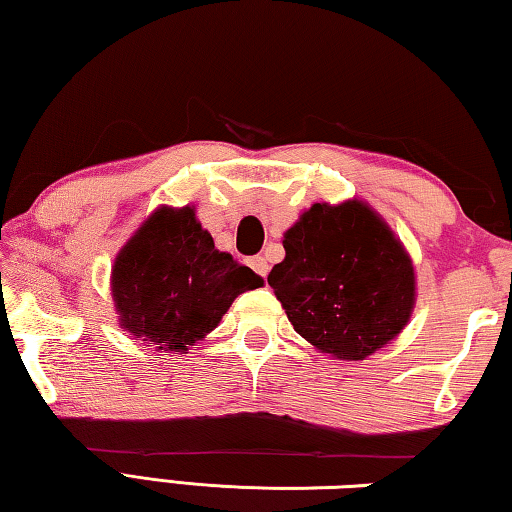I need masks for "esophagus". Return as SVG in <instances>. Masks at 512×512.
<instances>
[{"label":"esophagus","instance_id":"34e87169","mask_svg":"<svg viewBox=\"0 0 512 512\" xmlns=\"http://www.w3.org/2000/svg\"><path fill=\"white\" fill-rule=\"evenodd\" d=\"M248 266L253 268V271H255L257 275H262V277L268 275V262H266V257H262V255L250 257V259H248Z\"/></svg>","mask_w":512,"mask_h":512}]
</instances>
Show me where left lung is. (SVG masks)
<instances>
[{
	"mask_svg": "<svg viewBox=\"0 0 512 512\" xmlns=\"http://www.w3.org/2000/svg\"><path fill=\"white\" fill-rule=\"evenodd\" d=\"M268 273L291 325L316 350L363 361L391 343L415 307L413 259L366 201L314 203L284 232Z\"/></svg>",
	"mask_w": 512,
	"mask_h": 512,
	"instance_id": "obj_1",
	"label": "left lung"
}]
</instances>
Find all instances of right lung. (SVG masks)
I'll use <instances>...</instances> for the list:
<instances>
[{"instance_id": "add662e5", "label": "right lung", "mask_w": 512, "mask_h": 512, "mask_svg": "<svg viewBox=\"0 0 512 512\" xmlns=\"http://www.w3.org/2000/svg\"><path fill=\"white\" fill-rule=\"evenodd\" d=\"M262 284L253 268L214 248L194 205L153 210L110 273L119 327L164 352H187L221 323L239 293Z\"/></svg>"}]
</instances>
